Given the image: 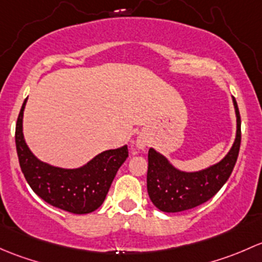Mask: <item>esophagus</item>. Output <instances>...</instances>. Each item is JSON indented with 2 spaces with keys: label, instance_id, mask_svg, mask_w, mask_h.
Listing matches in <instances>:
<instances>
[{
  "label": "esophagus",
  "instance_id": "34e87169",
  "mask_svg": "<svg viewBox=\"0 0 262 262\" xmlns=\"http://www.w3.org/2000/svg\"><path fill=\"white\" fill-rule=\"evenodd\" d=\"M149 146V136H147L145 132L139 135V137L136 139V142H135V147L139 151H144L146 147Z\"/></svg>",
  "mask_w": 262,
  "mask_h": 262
}]
</instances>
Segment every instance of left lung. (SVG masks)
<instances>
[{
    "instance_id": "1",
    "label": "left lung",
    "mask_w": 262,
    "mask_h": 262,
    "mask_svg": "<svg viewBox=\"0 0 262 262\" xmlns=\"http://www.w3.org/2000/svg\"><path fill=\"white\" fill-rule=\"evenodd\" d=\"M236 136L230 151L218 163L202 170H180L165 155L155 149L149 150L147 193L154 206L161 212L177 213L195 208L206 203L230 178L238 156L241 144V118L236 99Z\"/></svg>"
}]
</instances>
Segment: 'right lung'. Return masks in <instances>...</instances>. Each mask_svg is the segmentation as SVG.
<instances>
[{
    "label": "right lung",
    "instance_id": "obj_1",
    "mask_svg": "<svg viewBox=\"0 0 262 262\" xmlns=\"http://www.w3.org/2000/svg\"><path fill=\"white\" fill-rule=\"evenodd\" d=\"M24 101L16 123V150L21 170L31 189L50 206L74 214H87L102 206L110 187L126 159L127 145L102 151L79 168L50 165L35 156L24 136Z\"/></svg>",
    "mask_w": 262,
    "mask_h": 262
}]
</instances>
